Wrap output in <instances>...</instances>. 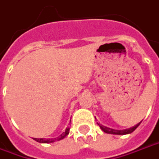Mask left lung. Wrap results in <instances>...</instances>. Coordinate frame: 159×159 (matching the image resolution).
Instances as JSON below:
<instances>
[{
  "label": "left lung",
  "mask_w": 159,
  "mask_h": 159,
  "mask_svg": "<svg viewBox=\"0 0 159 159\" xmlns=\"http://www.w3.org/2000/svg\"><path fill=\"white\" fill-rule=\"evenodd\" d=\"M140 123H141V122H140ZM140 123H139L138 125H134L133 127L129 128V129H126V130H120V131H119V130H113V129L106 127V126H103V125H99V127L101 128V130H102L103 132H107V133L117 134V135H125V134H128V133H132L133 131H135V129L139 125Z\"/></svg>",
  "instance_id": "1"
}]
</instances>
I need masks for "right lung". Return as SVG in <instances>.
Instances as JSON below:
<instances>
[{
  "label": "right lung",
  "mask_w": 159,
  "mask_h": 159,
  "mask_svg": "<svg viewBox=\"0 0 159 159\" xmlns=\"http://www.w3.org/2000/svg\"><path fill=\"white\" fill-rule=\"evenodd\" d=\"M69 130H70V128H66L65 132H63L61 136L58 137L56 139H34V140L37 141V142H40V143H47V144H48V143H52V142H55V141H59V140L63 139L66 135H68L69 134Z\"/></svg>",
  "instance_id": "right-lung-1"
}]
</instances>
